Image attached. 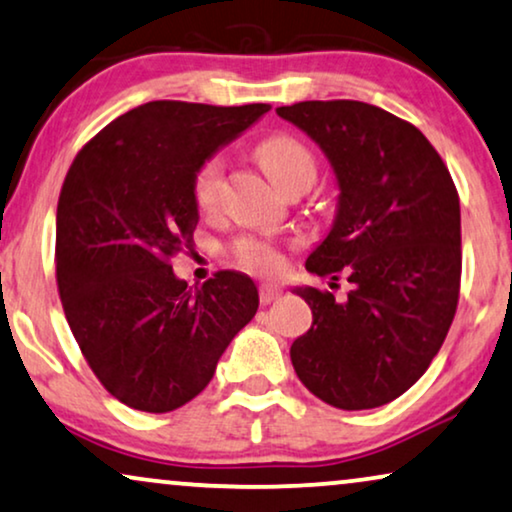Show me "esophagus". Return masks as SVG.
<instances>
[{"mask_svg": "<svg viewBox=\"0 0 512 512\" xmlns=\"http://www.w3.org/2000/svg\"><path fill=\"white\" fill-rule=\"evenodd\" d=\"M279 291L277 286H268V284H263L261 289H258V298H261V305H270L272 300H277L279 298Z\"/></svg>", "mask_w": 512, "mask_h": 512, "instance_id": "34e87169", "label": "esophagus"}]
</instances>
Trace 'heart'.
<instances>
[{"label": "heart", "mask_w": 512, "mask_h": 512, "mask_svg": "<svg viewBox=\"0 0 512 512\" xmlns=\"http://www.w3.org/2000/svg\"><path fill=\"white\" fill-rule=\"evenodd\" d=\"M256 160L261 163L272 184L282 188L284 193L305 191L317 179V158H314V153L298 137L286 135V132H275V135L261 139L256 146ZM223 172H226V163H223L219 153L205 158L195 167L191 193L195 207L202 214H214L219 209ZM228 256L237 268L261 277H275L286 268L282 242L265 240V237H240V240L230 244Z\"/></svg>", "instance_id": "obj_1"}]
</instances>
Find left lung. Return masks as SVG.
I'll use <instances>...</instances> for the list:
<instances>
[{
	"label": "left lung",
	"instance_id": "1",
	"mask_svg": "<svg viewBox=\"0 0 512 512\" xmlns=\"http://www.w3.org/2000/svg\"><path fill=\"white\" fill-rule=\"evenodd\" d=\"M277 114L324 149L340 184L333 230L307 270L352 284L345 300L296 289L312 326L293 340V368L333 408H377L426 373L452 326L461 286L457 186L415 125L373 104L310 100Z\"/></svg>",
	"mask_w": 512,
	"mask_h": 512
}]
</instances>
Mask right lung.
I'll return each instance as SVG.
<instances>
[{
	"mask_svg": "<svg viewBox=\"0 0 512 512\" xmlns=\"http://www.w3.org/2000/svg\"><path fill=\"white\" fill-rule=\"evenodd\" d=\"M268 109L146 102L97 132L69 167L55 219L62 310L90 370L128 408L191 401L254 319L249 277L219 270L188 289L172 258L193 249L195 167Z\"/></svg>",
	"mask_w": 512,
	"mask_h": 512,
	"instance_id": "1",
	"label": "right lung"
}]
</instances>
